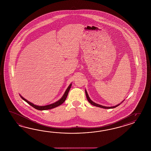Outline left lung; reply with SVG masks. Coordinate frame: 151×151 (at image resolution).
<instances>
[{"label": "left lung", "mask_w": 151, "mask_h": 151, "mask_svg": "<svg viewBox=\"0 0 151 151\" xmlns=\"http://www.w3.org/2000/svg\"><path fill=\"white\" fill-rule=\"evenodd\" d=\"M85 93H86V98H87V99H88V102L91 104L92 105H94V106H98V107H100V108H104V109H112V108H116L117 107V106H119V104H118V105H116V106H111V107H109V106H103V105H99V104H96V103H95V102H92V101H91V99H90V97H88V93H87V91L85 90Z\"/></svg>", "instance_id": "left-lung-1"}]
</instances>
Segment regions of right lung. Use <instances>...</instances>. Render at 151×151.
<instances>
[{
    "mask_svg": "<svg viewBox=\"0 0 151 151\" xmlns=\"http://www.w3.org/2000/svg\"><path fill=\"white\" fill-rule=\"evenodd\" d=\"M71 86H72V84L70 85V86L67 88L66 91H65V92L63 96L62 97V98H61L59 101H57V102L54 103H53V104H49V105H45V106H37V105H34V104H32L31 102H29L27 99H25V98H23L21 95H20V96H21V97L24 101H25L26 102H27L29 105H31L32 106L33 108H34L35 109H37V110H45L53 109V108H55L56 106H59L61 104H62L63 102H65V101L66 100L67 97L68 92L70 91V88H71Z\"/></svg>",
    "mask_w": 151,
    "mask_h": 151,
    "instance_id": "right-lung-1",
    "label": "right lung"
}]
</instances>
